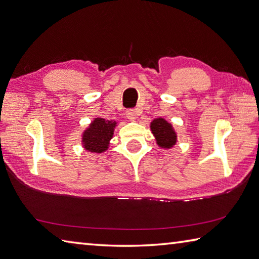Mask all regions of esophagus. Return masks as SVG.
<instances>
[{
    "label": "esophagus",
    "mask_w": 259,
    "mask_h": 259,
    "mask_svg": "<svg viewBox=\"0 0 259 259\" xmlns=\"http://www.w3.org/2000/svg\"><path fill=\"white\" fill-rule=\"evenodd\" d=\"M136 116H138V111L135 109H128L126 111V117L132 121H134L136 119Z\"/></svg>",
    "instance_id": "34e87169"
}]
</instances>
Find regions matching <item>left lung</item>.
I'll use <instances>...</instances> for the list:
<instances>
[{
	"mask_svg": "<svg viewBox=\"0 0 259 259\" xmlns=\"http://www.w3.org/2000/svg\"><path fill=\"white\" fill-rule=\"evenodd\" d=\"M151 131L155 136L158 145H160L161 148H171L177 141V136H176L171 124H169L163 118L154 119L151 123Z\"/></svg>",
	"mask_w": 259,
	"mask_h": 259,
	"instance_id": "1",
	"label": "left lung"
}]
</instances>
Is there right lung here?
Segmentation results:
<instances>
[{
  "instance_id": "1",
  "label": "right lung",
  "mask_w": 259,
  "mask_h": 259,
  "mask_svg": "<svg viewBox=\"0 0 259 259\" xmlns=\"http://www.w3.org/2000/svg\"><path fill=\"white\" fill-rule=\"evenodd\" d=\"M115 126L116 123L113 120L96 118L82 136V142H83L84 148L91 152H104L105 150L108 149L109 141L113 138Z\"/></svg>"
}]
</instances>
